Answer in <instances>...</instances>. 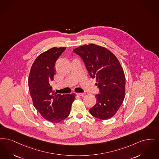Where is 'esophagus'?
Segmentation results:
<instances>
[{"label":"esophagus","instance_id":"34e87169","mask_svg":"<svg viewBox=\"0 0 159 159\" xmlns=\"http://www.w3.org/2000/svg\"><path fill=\"white\" fill-rule=\"evenodd\" d=\"M76 94L77 96H82V97H83L84 96H85V93H76Z\"/></svg>","mask_w":159,"mask_h":159}]
</instances>
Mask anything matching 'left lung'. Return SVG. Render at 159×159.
I'll list each match as a JSON object with an SVG mask.
<instances>
[{"instance_id":"left-lung-1","label":"left lung","mask_w":159,"mask_h":159,"mask_svg":"<svg viewBox=\"0 0 159 159\" xmlns=\"http://www.w3.org/2000/svg\"><path fill=\"white\" fill-rule=\"evenodd\" d=\"M84 62L90 76L96 78L99 89L97 103L90 109L95 117L106 120L113 116L122 103L125 94V76L117 57L108 49L94 44L74 50Z\"/></svg>"}]
</instances>
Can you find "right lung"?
I'll list each match as a JSON object with an SVG mask.
<instances>
[{
    "instance_id": "add662e5",
    "label": "right lung",
    "mask_w": 159,
    "mask_h": 159,
    "mask_svg": "<svg viewBox=\"0 0 159 159\" xmlns=\"http://www.w3.org/2000/svg\"><path fill=\"white\" fill-rule=\"evenodd\" d=\"M66 48H53L42 53L33 63L28 87L35 108L45 119L58 123L68 116L75 95L54 93L50 83L54 80L55 65Z\"/></svg>"
}]
</instances>
